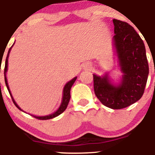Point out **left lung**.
<instances>
[{"label":"left lung","mask_w":155,"mask_h":155,"mask_svg":"<svg viewBox=\"0 0 155 155\" xmlns=\"http://www.w3.org/2000/svg\"><path fill=\"white\" fill-rule=\"evenodd\" d=\"M113 43L123 73L120 84L111 83L108 74H94V90L99 101L113 109H123L138 101L144 94L148 79V60L144 43L134 28L113 19Z\"/></svg>","instance_id":"obj_1"}]
</instances>
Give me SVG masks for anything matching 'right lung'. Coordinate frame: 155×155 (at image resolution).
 <instances>
[{
  "mask_svg": "<svg viewBox=\"0 0 155 155\" xmlns=\"http://www.w3.org/2000/svg\"><path fill=\"white\" fill-rule=\"evenodd\" d=\"M13 45H14V43H13ZM13 45H12V46H13ZM12 46H11V47L10 48V49H9L8 54H7V58H6L5 68H4V79H5L6 85H7V89H8V91H9V93H10L11 97H12V101H13V104H15V107L18 108V109H20V110H21V111H22L21 109V108L18 107V105H17V104H16V103H15V101H14L13 97H12V94H11V92H10V88H9L8 83H7V77H6V73H7V66H8L9 54H10V50H11V48H12ZM76 78H77V77H74L73 79H71V80H70V82H68V83H67L66 85H65V86H64V90H63V97H62V102H61V104L60 107L58 108V110L56 111V112H54V113L51 114V115H46V116H35V115H32V116H34V118H37V119H39V120H48V119H51V118H54V117H57L58 115H61V114L62 112H64V110L67 109V107H68V104H69V101H70V89H71L72 85H73V83H74L75 81H76Z\"/></svg>",
  "mask_w": 155,
  "mask_h": 155,
  "instance_id": "1",
  "label": "right lung"
}]
</instances>
